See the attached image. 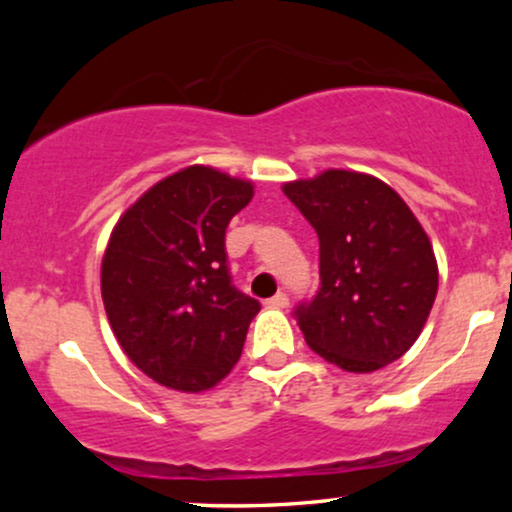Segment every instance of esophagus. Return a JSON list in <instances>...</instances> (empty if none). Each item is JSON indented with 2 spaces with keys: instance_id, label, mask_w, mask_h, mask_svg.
I'll list each match as a JSON object with an SVG mask.
<instances>
[{
  "instance_id": "obj_1",
  "label": "esophagus",
  "mask_w": 512,
  "mask_h": 512,
  "mask_svg": "<svg viewBox=\"0 0 512 512\" xmlns=\"http://www.w3.org/2000/svg\"><path fill=\"white\" fill-rule=\"evenodd\" d=\"M267 305H269V308H286V305H289V296L279 291V293H276V296L269 298Z\"/></svg>"
}]
</instances>
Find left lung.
<instances>
[{
    "mask_svg": "<svg viewBox=\"0 0 512 512\" xmlns=\"http://www.w3.org/2000/svg\"><path fill=\"white\" fill-rule=\"evenodd\" d=\"M281 190L320 238V291L296 308L310 349L349 373L407 354L436 301L438 264L404 199L373 175L337 168Z\"/></svg>",
    "mask_w": 512,
    "mask_h": 512,
    "instance_id": "obj_1",
    "label": "left lung"
}]
</instances>
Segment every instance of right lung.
<instances>
[{"label": "right lung", "instance_id": "right-lung-1", "mask_svg": "<svg viewBox=\"0 0 512 512\" xmlns=\"http://www.w3.org/2000/svg\"><path fill=\"white\" fill-rule=\"evenodd\" d=\"M252 195L248 180L182 168L144 192L110 233L105 313L129 361L158 385L204 392L243 354L260 303L231 284L226 228Z\"/></svg>", "mask_w": 512, "mask_h": 512}]
</instances>
